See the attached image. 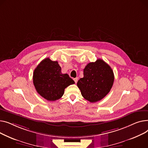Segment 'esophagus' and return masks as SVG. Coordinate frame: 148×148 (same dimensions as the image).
Masks as SVG:
<instances>
[{
  "label": "esophagus",
  "instance_id": "esophagus-1",
  "mask_svg": "<svg viewBox=\"0 0 148 148\" xmlns=\"http://www.w3.org/2000/svg\"><path fill=\"white\" fill-rule=\"evenodd\" d=\"M77 80H78V78H77V77H76V78H75V79H74V81H75V82L76 84L77 83Z\"/></svg>",
  "mask_w": 148,
  "mask_h": 148
}]
</instances>
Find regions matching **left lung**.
Segmentation results:
<instances>
[{
    "label": "left lung",
    "mask_w": 148,
    "mask_h": 148,
    "mask_svg": "<svg viewBox=\"0 0 148 148\" xmlns=\"http://www.w3.org/2000/svg\"><path fill=\"white\" fill-rule=\"evenodd\" d=\"M114 74L109 64L101 59L91 62L84 69V77L77 82L83 97L94 103L101 100L110 91Z\"/></svg>",
    "instance_id": "8db88e82"
}]
</instances>
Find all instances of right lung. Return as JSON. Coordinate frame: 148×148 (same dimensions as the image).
<instances>
[{
	"label": "right lung",
	"instance_id": "right-lung-1",
	"mask_svg": "<svg viewBox=\"0 0 148 148\" xmlns=\"http://www.w3.org/2000/svg\"><path fill=\"white\" fill-rule=\"evenodd\" d=\"M57 61L45 58L34 69L33 81L37 92L48 101L60 99L64 89L74 84V81L67 74H62Z\"/></svg>",
	"mask_w": 148,
	"mask_h": 148
}]
</instances>
